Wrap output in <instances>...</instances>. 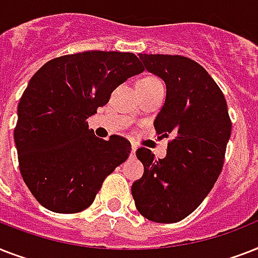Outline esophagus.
<instances>
[{
	"label": "esophagus",
	"mask_w": 258,
	"mask_h": 258,
	"mask_svg": "<svg viewBox=\"0 0 258 258\" xmlns=\"http://www.w3.org/2000/svg\"><path fill=\"white\" fill-rule=\"evenodd\" d=\"M135 151H137V146L133 145V147H131V157H135Z\"/></svg>",
	"instance_id": "34e87169"
}]
</instances>
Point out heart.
<instances>
[{
  "instance_id": "heart-1",
  "label": "heart",
  "mask_w": 258,
  "mask_h": 258,
  "mask_svg": "<svg viewBox=\"0 0 258 258\" xmlns=\"http://www.w3.org/2000/svg\"><path fill=\"white\" fill-rule=\"evenodd\" d=\"M154 84H162V82L159 80L158 78H155V76H143V78H141L139 80H138L137 86H154ZM135 111H134L131 115H135Z\"/></svg>"
}]
</instances>
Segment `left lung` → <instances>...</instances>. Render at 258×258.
<instances>
[{
    "instance_id": "1",
    "label": "left lung",
    "mask_w": 258,
    "mask_h": 258,
    "mask_svg": "<svg viewBox=\"0 0 258 258\" xmlns=\"http://www.w3.org/2000/svg\"><path fill=\"white\" fill-rule=\"evenodd\" d=\"M139 57L146 70L166 83L165 105L154 127L171 141L163 159H155L146 147L137 150L145 172L131 192L145 218L172 224L191 214L218 179L232 120L224 93L198 62L179 54Z\"/></svg>"
}]
</instances>
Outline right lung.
<instances>
[{"label": "right lung", "mask_w": 258, "mask_h": 258, "mask_svg": "<svg viewBox=\"0 0 258 258\" xmlns=\"http://www.w3.org/2000/svg\"><path fill=\"white\" fill-rule=\"evenodd\" d=\"M143 71L130 52L86 50L52 58L33 75L18 103L14 142L22 179L38 204L62 214L82 212L127 161L131 143L119 135L99 139L87 119Z\"/></svg>", "instance_id": "obj_1"}]
</instances>
